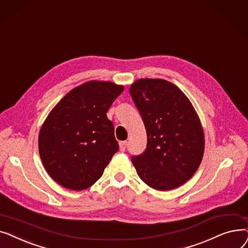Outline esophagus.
Returning <instances> with one entry per match:
<instances>
[{
  "label": "esophagus",
  "mask_w": 248,
  "mask_h": 248,
  "mask_svg": "<svg viewBox=\"0 0 248 248\" xmlns=\"http://www.w3.org/2000/svg\"><path fill=\"white\" fill-rule=\"evenodd\" d=\"M126 146H127V142H126V141H121V142L119 143V147H120V150H121V151H125Z\"/></svg>",
  "instance_id": "esophagus-1"
}]
</instances>
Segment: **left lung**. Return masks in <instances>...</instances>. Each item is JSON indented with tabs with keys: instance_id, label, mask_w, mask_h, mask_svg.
<instances>
[{
	"instance_id": "1",
	"label": "left lung",
	"mask_w": 248,
	"mask_h": 248,
	"mask_svg": "<svg viewBox=\"0 0 248 248\" xmlns=\"http://www.w3.org/2000/svg\"><path fill=\"white\" fill-rule=\"evenodd\" d=\"M130 93L147 134L145 151L131 159L137 174L156 191L181 186L195 174L205 150L203 127L191 101L161 78L137 79Z\"/></svg>"
}]
</instances>
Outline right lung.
<instances>
[{
  "label": "right lung",
  "instance_id": "add662e5",
  "mask_svg": "<svg viewBox=\"0 0 248 248\" xmlns=\"http://www.w3.org/2000/svg\"><path fill=\"white\" fill-rule=\"evenodd\" d=\"M124 86L90 80L76 87L47 116L38 136L43 167L61 186L81 191L95 184L119 149L107 111Z\"/></svg>",
  "mask_w": 248,
  "mask_h": 248
}]
</instances>
